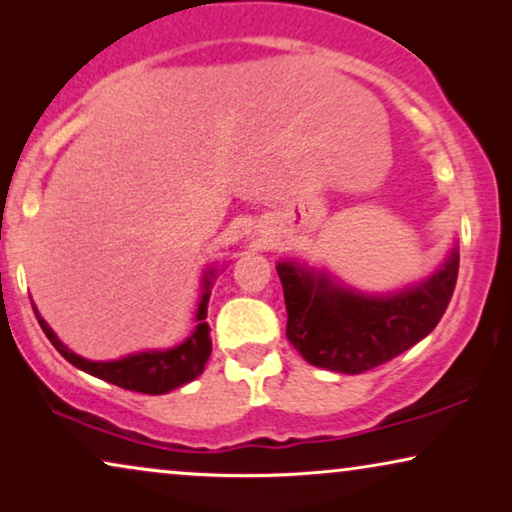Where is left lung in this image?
Masks as SVG:
<instances>
[{"mask_svg": "<svg viewBox=\"0 0 512 512\" xmlns=\"http://www.w3.org/2000/svg\"><path fill=\"white\" fill-rule=\"evenodd\" d=\"M459 251L426 282L394 296H361L331 284L321 272L279 263L286 303V338L307 363L359 375L382 366L426 338L454 293Z\"/></svg>", "mask_w": 512, "mask_h": 512, "instance_id": "1", "label": "left lung"}]
</instances>
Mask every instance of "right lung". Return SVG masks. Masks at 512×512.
Instances as JSON below:
<instances>
[{"mask_svg":"<svg viewBox=\"0 0 512 512\" xmlns=\"http://www.w3.org/2000/svg\"><path fill=\"white\" fill-rule=\"evenodd\" d=\"M214 272L209 270L205 277V293H202V300L198 305V314H195V331L191 338L181 345L165 349V352H142L125 356V359L118 361H88L83 356H76L74 352L62 345L58 335L51 331V326L46 324L44 319L39 317L37 307H34V314H37L41 331L46 333V338L51 340V345L58 349V352L65 356V359L76 366L83 373H90L100 377L104 382L116 384V387L128 389V391H139V394L149 396H160L167 394V391L181 387V384L191 382L198 377L202 370H205V363L212 354V338H209V326H207V303H209V277Z\"/></svg>","mask_w":512,"mask_h":512,"instance_id":"right-lung-1","label":"right lung"}]
</instances>
